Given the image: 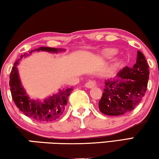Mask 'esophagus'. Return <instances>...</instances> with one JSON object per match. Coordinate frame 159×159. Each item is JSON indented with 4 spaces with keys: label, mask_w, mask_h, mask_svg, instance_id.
Listing matches in <instances>:
<instances>
[{
    "label": "esophagus",
    "mask_w": 159,
    "mask_h": 159,
    "mask_svg": "<svg viewBox=\"0 0 159 159\" xmlns=\"http://www.w3.org/2000/svg\"><path fill=\"white\" fill-rule=\"evenodd\" d=\"M96 85H97V83H96V81H94V80H89L88 82L86 83L85 86H86V88L91 89V88H93V87H94Z\"/></svg>",
    "instance_id": "obj_1"
}]
</instances>
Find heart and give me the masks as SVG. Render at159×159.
I'll list each match as a JSON object with an SVG mask.
<instances>
[{
    "instance_id": "obj_1",
    "label": "heart",
    "mask_w": 159,
    "mask_h": 159,
    "mask_svg": "<svg viewBox=\"0 0 159 159\" xmlns=\"http://www.w3.org/2000/svg\"><path fill=\"white\" fill-rule=\"evenodd\" d=\"M116 53V50H114V49H106L103 51L102 55L103 56L105 57H110L113 56Z\"/></svg>"
}]
</instances>
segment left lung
Here are the masks:
<instances>
[{"mask_svg":"<svg viewBox=\"0 0 159 159\" xmlns=\"http://www.w3.org/2000/svg\"><path fill=\"white\" fill-rule=\"evenodd\" d=\"M137 54V61L132 68L126 66L117 73L120 79L105 80L104 93L99 102V110L104 115L128 113L143 98L148 81V65L140 51Z\"/></svg>","mask_w":159,"mask_h":159,"instance_id":"obj_1","label":"left lung"}]
</instances>
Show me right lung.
<instances>
[{
    "instance_id": "obj_1",
    "label": "right lung",
    "mask_w": 159,
    "mask_h": 159,
    "mask_svg": "<svg viewBox=\"0 0 159 159\" xmlns=\"http://www.w3.org/2000/svg\"><path fill=\"white\" fill-rule=\"evenodd\" d=\"M47 51L49 52H57L62 50L55 49L48 47H40L39 48L31 50L30 53L33 51ZM26 54L24 55L25 56ZM23 57L21 55V58ZM20 59L17 60L14 66L11 69L10 74L9 86L13 101L15 104L24 115L31 119L38 122H51L57 120L64 112L66 104L68 103V98L70 96L73 89L68 88L65 90H60L57 94L49 97L48 99L44 100L43 102L31 99L26 95V93L21 86L19 73L16 66Z\"/></svg>"
}]
</instances>
